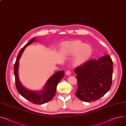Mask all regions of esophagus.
I'll return each instance as SVG.
<instances>
[{
  "label": "esophagus",
  "instance_id": "1",
  "mask_svg": "<svg viewBox=\"0 0 126 126\" xmlns=\"http://www.w3.org/2000/svg\"><path fill=\"white\" fill-rule=\"evenodd\" d=\"M65 74H66V75L70 76V75L71 74V71H69V70H67V71L66 72Z\"/></svg>",
  "mask_w": 126,
  "mask_h": 126
}]
</instances>
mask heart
Wrapping results in <instances>:
<instances>
[{"label": "heart", "mask_w": 126, "mask_h": 126, "mask_svg": "<svg viewBox=\"0 0 126 126\" xmlns=\"http://www.w3.org/2000/svg\"><path fill=\"white\" fill-rule=\"evenodd\" d=\"M61 48L63 54L75 55L74 64L76 66L81 65L86 63L92 53V48L90 45L79 40L65 42L62 45Z\"/></svg>", "instance_id": "heart-1"}]
</instances>
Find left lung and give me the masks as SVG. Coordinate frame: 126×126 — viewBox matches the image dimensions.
I'll use <instances>...</instances> for the list:
<instances>
[{"instance_id": "obj_1", "label": "left lung", "mask_w": 126, "mask_h": 126, "mask_svg": "<svg viewBox=\"0 0 126 126\" xmlns=\"http://www.w3.org/2000/svg\"><path fill=\"white\" fill-rule=\"evenodd\" d=\"M74 72L78 81L76 95L81 100L90 102L99 99L111 87L113 64L109 55L88 61Z\"/></svg>"}]
</instances>
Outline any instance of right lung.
Instances as JSON below:
<instances>
[{
	"mask_svg": "<svg viewBox=\"0 0 126 126\" xmlns=\"http://www.w3.org/2000/svg\"><path fill=\"white\" fill-rule=\"evenodd\" d=\"M37 41L36 37L33 38L19 52L14 65V74L15 76L16 87L20 94L28 101L34 104H42L48 102L52 99L55 94L58 83L64 77V72L63 71H58L54 74L48 80L43 89L40 91L30 90L25 87L19 79L18 72L19 61L27 46Z\"/></svg>",
	"mask_w": 126,
	"mask_h": 126,
	"instance_id": "obj_1",
	"label": "right lung"
}]
</instances>
